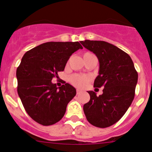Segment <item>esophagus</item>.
<instances>
[{
    "label": "esophagus",
    "mask_w": 152,
    "mask_h": 152,
    "mask_svg": "<svg viewBox=\"0 0 152 152\" xmlns=\"http://www.w3.org/2000/svg\"><path fill=\"white\" fill-rule=\"evenodd\" d=\"M80 93H81V91L79 90V89H77V91H76V94H79Z\"/></svg>",
    "instance_id": "34e87169"
}]
</instances>
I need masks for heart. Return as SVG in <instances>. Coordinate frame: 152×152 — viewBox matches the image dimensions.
<instances>
[{
  "label": "heart",
  "instance_id": "obj_1",
  "mask_svg": "<svg viewBox=\"0 0 152 152\" xmlns=\"http://www.w3.org/2000/svg\"><path fill=\"white\" fill-rule=\"evenodd\" d=\"M70 83L76 87L83 88L86 87L91 80V77L88 76H81V75H73L69 79Z\"/></svg>",
  "mask_w": 152,
  "mask_h": 152
}]
</instances>
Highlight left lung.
I'll use <instances>...</instances> for the list:
<instances>
[{
  "label": "left lung",
  "instance_id": "obj_1",
  "mask_svg": "<svg viewBox=\"0 0 152 152\" xmlns=\"http://www.w3.org/2000/svg\"><path fill=\"white\" fill-rule=\"evenodd\" d=\"M83 46L96 55L99 61V75L94 87H103L97 97L89 91L90 100L83 106L90 124L97 127H108L125 114L135 95L138 73L128 54L105 41H81Z\"/></svg>",
  "mask_w": 152,
  "mask_h": 152
}]
</instances>
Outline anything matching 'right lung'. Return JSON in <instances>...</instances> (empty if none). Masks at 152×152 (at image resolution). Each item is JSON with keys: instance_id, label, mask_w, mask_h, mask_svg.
<instances>
[{"instance_id": "right-lung-1", "label": "right lung", "mask_w": 152, "mask_h": 152, "mask_svg": "<svg viewBox=\"0 0 152 152\" xmlns=\"http://www.w3.org/2000/svg\"><path fill=\"white\" fill-rule=\"evenodd\" d=\"M83 46L79 42H48L28 51L16 70L18 96L30 117L49 126L64 117L66 106L76 94L65 83L61 87L52 78L63 71L72 54Z\"/></svg>"}]
</instances>
